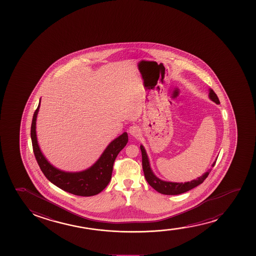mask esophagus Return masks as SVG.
<instances>
[{
	"label": "esophagus",
	"mask_w": 256,
	"mask_h": 256,
	"mask_svg": "<svg viewBox=\"0 0 256 256\" xmlns=\"http://www.w3.org/2000/svg\"><path fill=\"white\" fill-rule=\"evenodd\" d=\"M128 133L134 137H138L140 134V128L137 125H133L130 128Z\"/></svg>",
	"instance_id": "1"
}]
</instances>
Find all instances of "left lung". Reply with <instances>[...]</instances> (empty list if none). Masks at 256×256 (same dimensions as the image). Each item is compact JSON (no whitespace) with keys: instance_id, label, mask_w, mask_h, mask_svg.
Wrapping results in <instances>:
<instances>
[{"instance_id":"1","label":"left lung","mask_w":256,"mask_h":256,"mask_svg":"<svg viewBox=\"0 0 256 256\" xmlns=\"http://www.w3.org/2000/svg\"><path fill=\"white\" fill-rule=\"evenodd\" d=\"M209 98L215 102L216 104H220V100L218 98L217 94L214 92L212 89H209ZM140 151H142V168H144V176L145 178L148 182V184L153 187L156 192L164 195H178V194H182V193L186 192L190 190L195 188L201 184L202 182L204 181V179L206 178L209 173H210L212 168H210L208 172L204 173L203 175L198 178L196 179H194L190 182H167V181H164L162 179L158 178L156 176L154 175V172L152 170L150 167V160L148 158L147 153L144 148L142 145H140ZM217 160H215L212 167H214L215 165Z\"/></svg>"}]
</instances>
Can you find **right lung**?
I'll use <instances>...</instances> for the list:
<instances>
[{
    "instance_id": "add662e5",
    "label": "right lung",
    "mask_w": 256,
    "mask_h": 256,
    "mask_svg": "<svg viewBox=\"0 0 256 256\" xmlns=\"http://www.w3.org/2000/svg\"><path fill=\"white\" fill-rule=\"evenodd\" d=\"M40 102L41 100L32 119L30 136L34 154L42 173L50 182H52L53 184L64 192L77 196H90L97 195L105 189L111 180L114 162L120 151L128 144V134L124 132L122 134L112 140L108 146L106 148L98 160L90 168L80 172H64L50 164L39 148L36 124Z\"/></svg>"
}]
</instances>
